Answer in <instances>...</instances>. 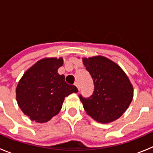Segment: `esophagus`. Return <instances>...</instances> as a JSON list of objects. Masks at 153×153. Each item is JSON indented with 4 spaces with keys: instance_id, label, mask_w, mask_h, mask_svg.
Wrapping results in <instances>:
<instances>
[{
    "instance_id": "obj_1",
    "label": "esophagus",
    "mask_w": 153,
    "mask_h": 153,
    "mask_svg": "<svg viewBox=\"0 0 153 153\" xmlns=\"http://www.w3.org/2000/svg\"><path fill=\"white\" fill-rule=\"evenodd\" d=\"M74 85H75L76 86V87H77V89H78V90H79V83H77V82H76L75 83H74Z\"/></svg>"
}]
</instances>
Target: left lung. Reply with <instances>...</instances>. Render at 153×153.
Wrapping results in <instances>:
<instances>
[{
    "mask_svg": "<svg viewBox=\"0 0 153 153\" xmlns=\"http://www.w3.org/2000/svg\"><path fill=\"white\" fill-rule=\"evenodd\" d=\"M83 62L94 83L90 97L79 95L85 111L101 123L117 120L132 100L133 88L129 78L117 63L104 56L83 58Z\"/></svg>",
    "mask_w": 153,
    "mask_h": 153,
    "instance_id": "1",
    "label": "left lung"
}]
</instances>
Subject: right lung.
<instances>
[{
	"mask_svg": "<svg viewBox=\"0 0 153 153\" xmlns=\"http://www.w3.org/2000/svg\"><path fill=\"white\" fill-rule=\"evenodd\" d=\"M63 63V58L39 60L19 81L17 103L31 120L40 123L49 121L60 112L65 97L78 92L74 85L66 83L64 76L58 74Z\"/></svg>",
	"mask_w": 153,
	"mask_h": 153,
	"instance_id": "right-lung-1",
	"label": "right lung"
}]
</instances>
